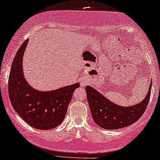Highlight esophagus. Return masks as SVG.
I'll list each match as a JSON object with an SVG mask.
<instances>
[{"instance_id": "1", "label": "esophagus", "mask_w": 160, "mask_h": 160, "mask_svg": "<svg viewBox=\"0 0 160 160\" xmlns=\"http://www.w3.org/2000/svg\"><path fill=\"white\" fill-rule=\"evenodd\" d=\"M86 84H87V81L86 80H85V79H82L81 81H80V85H81V86H85Z\"/></svg>"}]
</instances>
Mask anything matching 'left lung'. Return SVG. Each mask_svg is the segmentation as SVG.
<instances>
[{"instance_id": "obj_1", "label": "left lung", "mask_w": 160, "mask_h": 160, "mask_svg": "<svg viewBox=\"0 0 160 160\" xmlns=\"http://www.w3.org/2000/svg\"><path fill=\"white\" fill-rule=\"evenodd\" d=\"M151 85L144 100L132 106L123 107L114 104L94 88L86 86L87 100L94 122L101 128L114 130L136 122L146 109L151 96Z\"/></svg>"}]
</instances>
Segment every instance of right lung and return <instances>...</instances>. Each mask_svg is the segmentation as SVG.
<instances>
[{
    "instance_id": "1",
    "label": "right lung",
    "mask_w": 160,
    "mask_h": 160,
    "mask_svg": "<svg viewBox=\"0 0 160 160\" xmlns=\"http://www.w3.org/2000/svg\"><path fill=\"white\" fill-rule=\"evenodd\" d=\"M28 40L23 42L15 54L9 77L8 90L14 109L33 128L49 130L58 126L66 117L77 82L51 92H39L26 82L23 74V58Z\"/></svg>"
}]
</instances>
